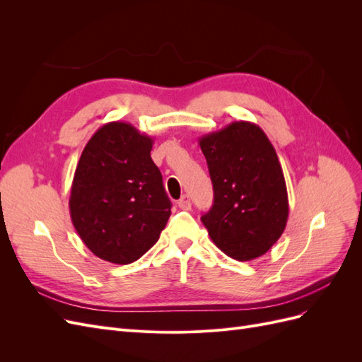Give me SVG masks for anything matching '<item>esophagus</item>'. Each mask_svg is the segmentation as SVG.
<instances>
[{"label":"esophagus","mask_w":362,"mask_h":362,"mask_svg":"<svg viewBox=\"0 0 362 362\" xmlns=\"http://www.w3.org/2000/svg\"><path fill=\"white\" fill-rule=\"evenodd\" d=\"M178 206L181 208V210H190L192 202H190V198L187 194H184L182 198L178 201Z\"/></svg>","instance_id":"1"}]
</instances>
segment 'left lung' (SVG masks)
Listing matches in <instances>:
<instances>
[{
    "label": "left lung",
    "mask_w": 362,
    "mask_h": 362,
    "mask_svg": "<svg viewBox=\"0 0 362 362\" xmlns=\"http://www.w3.org/2000/svg\"><path fill=\"white\" fill-rule=\"evenodd\" d=\"M214 202L201 221L223 254L255 259L287 225L288 194L276 151L257 124L238 120L199 137Z\"/></svg>",
    "instance_id": "obj_1"
}]
</instances>
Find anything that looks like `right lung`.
Instances as JSON below:
<instances>
[{"label": "right lung", "instance_id": "obj_1", "mask_svg": "<svg viewBox=\"0 0 362 362\" xmlns=\"http://www.w3.org/2000/svg\"><path fill=\"white\" fill-rule=\"evenodd\" d=\"M154 139L128 122H108L87 141L76 164L69 211L93 255L129 264L157 243L170 216Z\"/></svg>", "mask_w": 362, "mask_h": 362}]
</instances>
